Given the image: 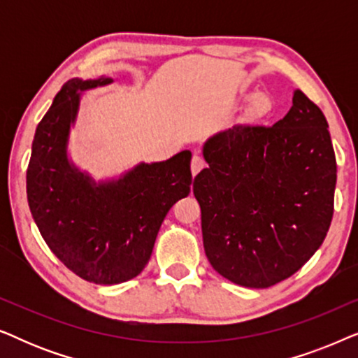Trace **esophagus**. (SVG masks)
Returning a JSON list of instances; mask_svg holds the SVG:
<instances>
[{
	"label": "esophagus",
	"mask_w": 358,
	"mask_h": 358,
	"mask_svg": "<svg viewBox=\"0 0 358 358\" xmlns=\"http://www.w3.org/2000/svg\"><path fill=\"white\" fill-rule=\"evenodd\" d=\"M203 168H205V161H203V158H202V156L195 155L194 158H192V164H190V169H192V174H194V176L199 174V171L203 169Z\"/></svg>",
	"instance_id": "34e87169"
}]
</instances>
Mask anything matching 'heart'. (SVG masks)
<instances>
[{
	"label": "heart",
	"mask_w": 358,
	"mask_h": 358,
	"mask_svg": "<svg viewBox=\"0 0 358 358\" xmlns=\"http://www.w3.org/2000/svg\"><path fill=\"white\" fill-rule=\"evenodd\" d=\"M272 112V101L271 97L266 94H257L252 97L251 101V114L257 119L267 117Z\"/></svg>",
	"instance_id": "1"
}]
</instances>
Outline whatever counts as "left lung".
I'll list each match as a JSON object with an SVG mask.
<instances>
[{
    "instance_id": "obj_1",
    "label": "left lung",
    "mask_w": 358,
    "mask_h": 358,
    "mask_svg": "<svg viewBox=\"0 0 358 358\" xmlns=\"http://www.w3.org/2000/svg\"><path fill=\"white\" fill-rule=\"evenodd\" d=\"M320 107L293 91L272 127L236 125L208 138L194 179L208 262L233 283L267 288L305 266L334 213L336 155Z\"/></svg>"
}]
</instances>
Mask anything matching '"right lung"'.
<instances>
[{
	"label": "right lung",
	"mask_w": 358,
	"mask_h": 358,
	"mask_svg": "<svg viewBox=\"0 0 358 358\" xmlns=\"http://www.w3.org/2000/svg\"><path fill=\"white\" fill-rule=\"evenodd\" d=\"M112 78H73L37 125L27 168V202L52 252L76 275L115 285L138 275L153 252L161 223L190 194L189 150L159 163H140L96 182L68 156L81 92Z\"/></svg>",
	"instance_id": "obj_1"
}]
</instances>
